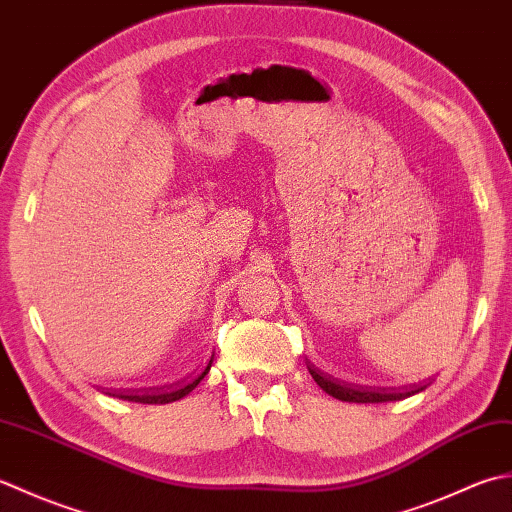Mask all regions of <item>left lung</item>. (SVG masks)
Masks as SVG:
<instances>
[{
    "label": "left lung",
    "instance_id": "1",
    "mask_svg": "<svg viewBox=\"0 0 512 512\" xmlns=\"http://www.w3.org/2000/svg\"><path fill=\"white\" fill-rule=\"evenodd\" d=\"M309 373L311 378L316 380L318 387L329 393L331 398L342 400V402H358V404H375V402H395V400H404L411 398V395L424 391V387H413V389H362V387H351V384H344L333 380L331 375H325L318 371L314 364H309Z\"/></svg>",
    "mask_w": 512,
    "mask_h": 512
}]
</instances>
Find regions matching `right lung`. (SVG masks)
Returning <instances> with one entry per match:
<instances>
[{
    "mask_svg": "<svg viewBox=\"0 0 512 512\" xmlns=\"http://www.w3.org/2000/svg\"><path fill=\"white\" fill-rule=\"evenodd\" d=\"M212 360H214V353H212ZM212 360L207 362V367L201 373L194 375V378H190V380H181L176 384H170V387H165V389H150V391H143V393H117V398L128 400V402H139V404H170V402H176V400L185 398V395L190 391H194L196 384L205 378L207 371H210Z\"/></svg>",
    "mask_w": 512,
    "mask_h": 512,
    "instance_id": "1",
    "label": "right lung"
}]
</instances>
